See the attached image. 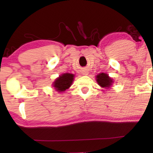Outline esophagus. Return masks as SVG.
I'll return each instance as SVG.
<instances>
[{"label":"esophagus","instance_id":"34e87169","mask_svg":"<svg viewBox=\"0 0 153 153\" xmlns=\"http://www.w3.org/2000/svg\"><path fill=\"white\" fill-rule=\"evenodd\" d=\"M82 74H83L84 75H87L88 74V71H83V72H82Z\"/></svg>","mask_w":153,"mask_h":153}]
</instances>
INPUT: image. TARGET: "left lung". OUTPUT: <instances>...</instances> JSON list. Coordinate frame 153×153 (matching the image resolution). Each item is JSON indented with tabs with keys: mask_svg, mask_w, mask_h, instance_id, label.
Instances as JSON below:
<instances>
[{
	"mask_svg": "<svg viewBox=\"0 0 153 153\" xmlns=\"http://www.w3.org/2000/svg\"><path fill=\"white\" fill-rule=\"evenodd\" d=\"M96 81L98 84L102 88H110L112 85L113 80L106 73H100L96 75Z\"/></svg>",
	"mask_w": 153,
	"mask_h": 153,
	"instance_id": "1",
	"label": "left lung"
}]
</instances>
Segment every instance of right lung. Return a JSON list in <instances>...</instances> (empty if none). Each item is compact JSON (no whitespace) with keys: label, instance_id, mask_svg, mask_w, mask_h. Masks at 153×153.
<instances>
[{"label":"right lung","instance_id":"obj_1","mask_svg":"<svg viewBox=\"0 0 153 153\" xmlns=\"http://www.w3.org/2000/svg\"><path fill=\"white\" fill-rule=\"evenodd\" d=\"M74 80V75L71 73H64L59 75L53 82V87L58 92H63L71 86Z\"/></svg>","mask_w":153,"mask_h":153}]
</instances>
